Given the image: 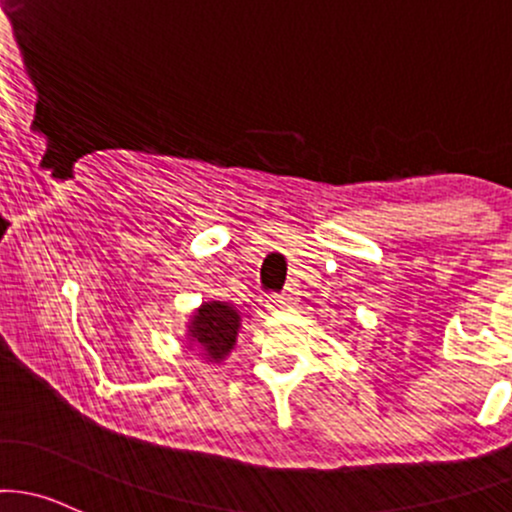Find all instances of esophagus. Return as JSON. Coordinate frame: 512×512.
<instances>
[{"label": "esophagus", "instance_id": "34e87169", "mask_svg": "<svg viewBox=\"0 0 512 512\" xmlns=\"http://www.w3.org/2000/svg\"><path fill=\"white\" fill-rule=\"evenodd\" d=\"M291 301H294V291L286 289V291H282V294H272V296H269L267 308H272V311H279V308L291 306Z\"/></svg>", "mask_w": 512, "mask_h": 512}]
</instances>
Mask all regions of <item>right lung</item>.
<instances>
[{
    "label": "right lung",
    "instance_id": "1",
    "mask_svg": "<svg viewBox=\"0 0 512 512\" xmlns=\"http://www.w3.org/2000/svg\"><path fill=\"white\" fill-rule=\"evenodd\" d=\"M240 330V313L230 303H201L189 323V347H199L209 362H221L233 350Z\"/></svg>",
    "mask_w": 512,
    "mask_h": 512
}]
</instances>
